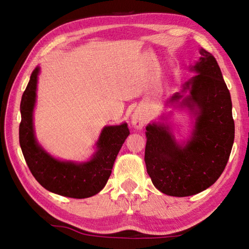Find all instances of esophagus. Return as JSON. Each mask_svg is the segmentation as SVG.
Instances as JSON below:
<instances>
[{
	"label": "esophagus",
	"mask_w": 249,
	"mask_h": 249,
	"mask_svg": "<svg viewBox=\"0 0 249 249\" xmlns=\"http://www.w3.org/2000/svg\"><path fill=\"white\" fill-rule=\"evenodd\" d=\"M145 123V116L142 114L140 111H135L134 114L131 115V124L135 128L137 129H141L143 127V125Z\"/></svg>",
	"instance_id": "esophagus-1"
}]
</instances>
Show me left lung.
I'll use <instances>...</instances> for the list:
<instances>
[{"mask_svg": "<svg viewBox=\"0 0 249 249\" xmlns=\"http://www.w3.org/2000/svg\"><path fill=\"white\" fill-rule=\"evenodd\" d=\"M199 53V60L190 66L197 75L167 102L187 108L195 118L189 138L179 143L163 122H152L145 131L147 174L158 190L173 197L196 195L217 181L234 141L229 89L215 57L203 48ZM186 91L189 95L184 97Z\"/></svg>", "mask_w": 249, "mask_h": 249, "instance_id": "left-lung-1", "label": "left lung"}]
</instances>
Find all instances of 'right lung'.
Here are the masks:
<instances>
[{
  "label": "right lung",
  "mask_w": 249,
  "mask_h": 249,
  "mask_svg": "<svg viewBox=\"0 0 249 249\" xmlns=\"http://www.w3.org/2000/svg\"><path fill=\"white\" fill-rule=\"evenodd\" d=\"M40 67L36 66L20 104L19 142L24 160L41 186L64 197L83 199L98 194L112 171L116 156L129 135L127 124L105 126L91 160L83 162L60 160L50 155L35 137L33 113Z\"/></svg>",
  "instance_id": "1"
}]
</instances>
